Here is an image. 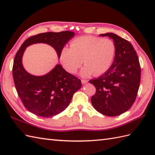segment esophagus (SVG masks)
<instances>
[{
	"label": "esophagus",
	"mask_w": 155,
	"mask_h": 155,
	"mask_svg": "<svg viewBox=\"0 0 155 155\" xmlns=\"http://www.w3.org/2000/svg\"><path fill=\"white\" fill-rule=\"evenodd\" d=\"M87 82H88V81H87V80H84V79H82L81 80V83H83V84H86Z\"/></svg>",
	"instance_id": "obj_1"
}]
</instances>
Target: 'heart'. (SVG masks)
<instances>
[{
  "mask_svg": "<svg viewBox=\"0 0 155 155\" xmlns=\"http://www.w3.org/2000/svg\"><path fill=\"white\" fill-rule=\"evenodd\" d=\"M116 46L109 38L84 36L71 42V48L64 47L60 54V61L65 70L74 74L82 64H85L81 75L87 77L93 74H103L113 63Z\"/></svg>",
  "mask_w": 155,
  "mask_h": 155,
  "instance_id": "obj_1",
  "label": "heart"
}]
</instances>
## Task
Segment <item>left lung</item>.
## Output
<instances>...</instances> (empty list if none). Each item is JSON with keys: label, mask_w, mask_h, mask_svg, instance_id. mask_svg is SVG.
Segmentation results:
<instances>
[{"label": "left lung", "mask_w": 155, "mask_h": 155, "mask_svg": "<svg viewBox=\"0 0 155 155\" xmlns=\"http://www.w3.org/2000/svg\"><path fill=\"white\" fill-rule=\"evenodd\" d=\"M100 35L113 39L116 53L107 71L89 81L96 88L91 103L100 113L115 117L127 111L136 100L140 82V63L135 50L128 41L111 32Z\"/></svg>", "instance_id": "left-lung-1"}]
</instances>
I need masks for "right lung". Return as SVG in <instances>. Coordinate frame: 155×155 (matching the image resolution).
Instances as JSON below:
<instances>
[{"label":"right lung","mask_w":155,"mask_h":155,"mask_svg":"<svg viewBox=\"0 0 155 155\" xmlns=\"http://www.w3.org/2000/svg\"><path fill=\"white\" fill-rule=\"evenodd\" d=\"M74 36L71 31L48 32L27 38L16 52L12 75L16 91L27 110L42 117H52L66 109L76 91L81 88V81L68 73L61 64L47 74L34 76L25 71L22 58L26 48L35 43H46L53 47L60 58L61 51Z\"/></svg>","instance_id":"1"}]
</instances>
